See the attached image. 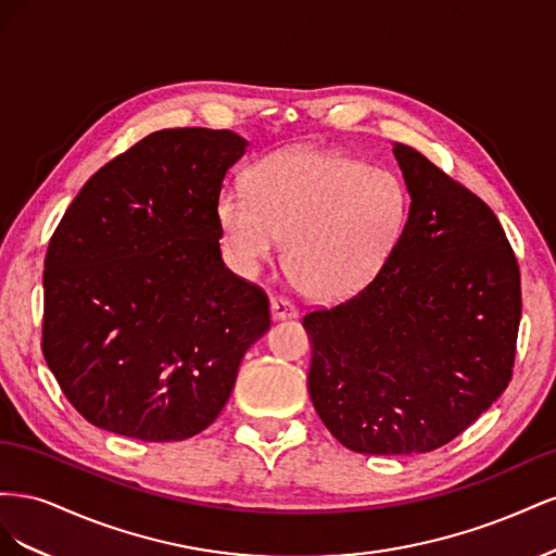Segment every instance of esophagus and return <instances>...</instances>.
I'll return each instance as SVG.
<instances>
[{
	"mask_svg": "<svg viewBox=\"0 0 556 556\" xmlns=\"http://www.w3.org/2000/svg\"><path fill=\"white\" fill-rule=\"evenodd\" d=\"M296 306L292 304L290 299H285V296H274L271 299V315H274V319H285V317H296Z\"/></svg>",
	"mask_w": 556,
	"mask_h": 556,
	"instance_id": "obj_1",
	"label": "esophagus"
}]
</instances>
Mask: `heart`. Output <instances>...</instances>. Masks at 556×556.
<instances>
[{
  "label": "heart",
  "mask_w": 556,
  "mask_h": 556,
  "mask_svg": "<svg viewBox=\"0 0 556 556\" xmlns=\"http://www.w3.org/2000/svg\"><path fill=\"white\" fill-rule=\"evenodd\" d=\"M408 217L403 182L387 169L329 150H280L250 166L248 192L225 185L217 223L243 268L271 262L280 241L296 288L343 301L371 282Z\"/></svg>",
  "instance_id": "b5f03b06"
}]
</instances>
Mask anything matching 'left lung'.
<instances>
[{"instance_id":"obj_1","label":"left lung","mask_w":556,"mask_h":556,"mask_svg":"<svg viewBox=\"0 0 556 556\" xmlns=\"http://www.w3.org/2000/svg\"><path fill=\"white\" fill-rule=\"evenodd\" d=\"M406 227L366 288L304 315L308 392L333 439L362 454L431 452L513 378L519 266L494 211L415 148L394 143Z\"/></svg>"}]
</instances>
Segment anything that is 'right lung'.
Instances as JSON below:
<instances>
[{
    "mask_svg": "<svg viewBox=\"0 0 556 556\" xmlns=\"http://www.w3.org/2000/svg\"><path fill=\"white\" fill-rule=\"evenodd\" d=\"M229 129L148 134L104 164L46 252L43 357L90 425L148 443L215 422L271 327L220 255L217 194L245 153Z\"/></svg>",
    "mask_w": 556,
    "mask_h": 556,
    "instance_id": "obj_1",
    "label": "right lung"
}]
</instances>
